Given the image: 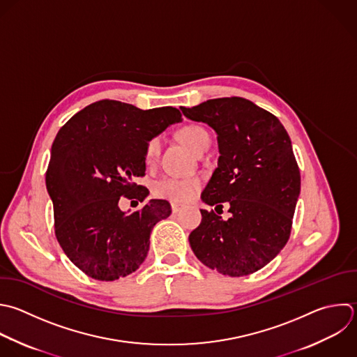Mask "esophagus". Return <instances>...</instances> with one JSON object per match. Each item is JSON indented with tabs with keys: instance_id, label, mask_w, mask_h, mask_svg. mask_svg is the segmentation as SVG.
Segmentation results:
<instances>
[{
	"instance_id": "34e87169",
	"label": "esophagus",
	"mask_w": 357,
	"mask_h": 357,
	"mask_svg": "<svg viewBox=\"0 0 357 357\" xmlns=\"http://www.w3.org/2000/svg\"><path fill=\"white\" fill-rule=\"evenodd\" d=\"M181 209H183V205H180V204H172V211H173V213H178Z\"/></svg>"
}]
</instances>
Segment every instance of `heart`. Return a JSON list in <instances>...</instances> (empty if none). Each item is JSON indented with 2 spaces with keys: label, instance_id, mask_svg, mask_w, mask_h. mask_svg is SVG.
Here are the masks:
<instances>
[{
  "label": "heart",
  "instance_id": "heart-1",
  "mask_svg": "<svg viewBox=\"0 0 357 357\" xmlns=\"http://www.w3.org/2000/svg\"><path fill=\"white\" fill-rule=\"evenodd\" d=\"M178 138L195 155H198L211 144L209 134L206 132V130H204L199 126H187L181 128L178 132ZM160 146H162V142L159 137L149 139L145 148V159L148 163H152L156 160L160 152ZM199 187H201V183L195 177H187V178L162 177L153 183L152 190H153V194L159 198L173 201V202H187L197 195Z\"/></svg>",
  "mask_w": 357,
  "mask_h": 357
}]
</instances>
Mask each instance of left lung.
I'll return each mask as SVG.
<instances>
[{"label":"left lung","mask_w":357,"mask_h":357,"mask_svg":"<svg viewBox=\"0 0 357 357\" xmlns=\"http://www.w3.org/2000/svg\"><path fill=\"white\" fill-rule=\"evenodd\" d=\"M183 114L218 135L219 159L201 199L231 216L201 209L188 240L197 258L229 276L250 275L271 262L289 240L300 194V172L280 121L243 98L211 99ZM215 208V209H216Z\"/></svg>","instance_id":"1"}]
</instances>
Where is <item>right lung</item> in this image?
I'll return each instance as SVG.
<instances>
[{
    "mask_svg": "<svg viewBox=\"0 0 357 357\" xmlns=\"http://www.w3.org/2000/svg\"><path fill=\"white\" fill-rule=\"evenodd\" d=\"M181 120L174 107L141 110L100 100L59 131L46 173L56 236L66 255L88 276L116 280L145 261L151 231L170 216V204L151 199L141 211L127 213L119 201L148 197L145 187L132 183L145 174L146 144Z\"/></svg>",
    "mask_w": 357,
    "mask_h": 357,
    "instance_id": "1",
    "label": "right lung"
}]
</instances>
